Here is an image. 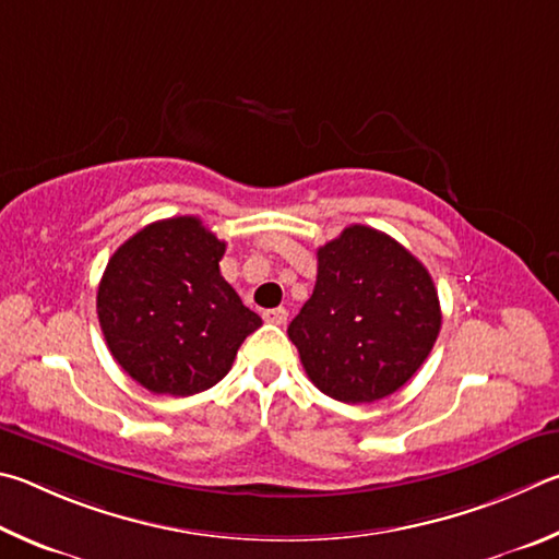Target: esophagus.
<instances>
[{
	"label": "esophagus",
	"instance_id": "34e87169",
	"mask_svg": "<svg viewBox=\"0 0 559 559\" xmlns=\"http://www.w3.org/2000/svg\"><path fill=\"white\" fill-rule=\"evenodd\" d=\"M262 319L267 321V324H277V326H282V324H287V309L285 307H277V309H267L262 314Z\"/></svg>",
	"mask_w": 559,
	"mask_h": 559
}]
</instances>
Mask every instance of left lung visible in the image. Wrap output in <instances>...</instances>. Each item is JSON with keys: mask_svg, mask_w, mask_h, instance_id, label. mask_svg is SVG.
Instances as JSON below:
<instances>
[{"mask_svg": "<svg viewBox=\"0 0 559 559\" xmlns=\"http://www.w3.org/2000/svg\"><path fill=\"white\" fill-rule=\"evenodd\" d=\"M317 260L314 295L287 329L309 380L348 405L393 395L425 364L442 326L427 267L368 225H348Z\"/></svg>", "mask_w": 559, "mask_h": 559, "instance_id": "8db88e82", "label": "left lung"}]
</instances>
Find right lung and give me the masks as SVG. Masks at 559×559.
<instances>
[{
	"instance_id": "1",
	"label": "right lung",
	"mask_w": 559,
	"mask_h": 559,
	"mask_svg": "<svg viewBox=\"0 0 559 559\" xmlns=\"http://www.w3.org/2000/svg\"><path fill=\"white\" fill-rule=\"evenodd\" d=\"M225 242L195 215L150 223L124 240L97 287L112 358L154 395L186 397L228 373L262 319L223 280Z\"/></svg>"
}]
</instances>
